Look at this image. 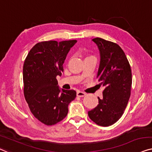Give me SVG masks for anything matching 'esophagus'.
<instances>
[{
	"label": "esophagus",
	"instance_id": "1",
	"mask_svg": "<svg viewBox=\"0 0 152 152\" xmlns=\"http://www.w3.org/2000/svg\"><path fill=\"white\" fill-rule=\"evenodd\" d=\"M76 95L78 97H84L86 95V94L84 92H82V91H78L77 92Z\"/></svg>",
	"mask_w": 152,
	"mask_h": 152
}]
</instances>
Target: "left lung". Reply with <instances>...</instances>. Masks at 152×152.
Wrapping results in <instances>:
<instances>
[{"mask_svg": "<svg viewBox=\"0 0 152 152\" xmlns=\"http://www.w3.org/2000/svg\"><path fill=\"white\" fill-rule=\"evenodd\" d=\"M99 49L100 61L97 78L105 87L103 98L88 112L89 118L101 126H109L121 118L128 104L132 86V71L119 45L102 38L92 39Z\"/></svg>", "mask_w": 152, "mask_h": 152, "instance_id": "8db88e82", "label": "left lung"}]
</instances>
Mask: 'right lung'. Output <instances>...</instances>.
Here are the masks:
<instances>
[{
    "instance_id": "1",
    "label": "right lung",
    "mask_w": 152,
    "mask_h": 152,
    "mask_svg": "<svg viewBox=\"0 0 152 152\" xmlns=\"http://www.w3.org/2000/svg\"><path fill=\"white\" fill-rule=\"evenodd\" d=\"M76 42H39L32 48L24 61V97L35 117L47 126L64 119L68 105L76 96L74 90L61 89L56 78L61 76L66 56Z\"/></svg>"
}]
</instances>
